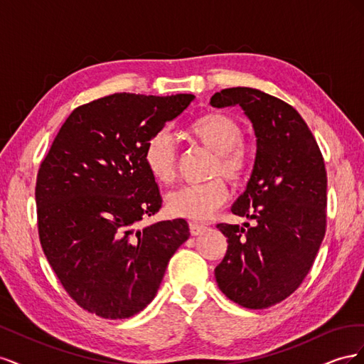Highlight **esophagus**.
I'll list each match as a JSON object with an SVG mask.
<instances>
[{"label": "esophagus", "instance_id": "1", "mask_svg": "<svg viewBox=\"0 0 364 364\" xmlns=\"http://www.w3.org/2000/svg\"><path fill=\"white\" fill-rule=\"evenodd\" d=\"M206 230V226L202 223H197V222H190V232L191 235H200Z\"/></svg>", "mask_w": 364, "mask_h": 364}]
</instances>
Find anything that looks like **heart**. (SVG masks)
<instances>
[{
	"label": "heart",
	"mask_w": 364,
	"mask_h": 364,
	"mask_svg": "<svg viewBox=\"0 0 364 364\" xmlns=\"http://www.w3.org/2000/svg\"><path fill=\"white\" fill-rule=\"evenodd\" d=\"M186 134L203 147L215 153L209 168L211 181L197 185H183L167 194V209L176 217L205 220L228 199L225 178L234 183L246 179L250 171V156L241 146L243 130L234 118L220 112H208L191 121ZM176 144L168 130H159L144 149V164L149 173L161 183L173 182L176 176Z\"/></svg>",
	"instance_id": "obj_1"
}]
</instances>
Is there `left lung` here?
<instances>
[{
  "mask_svg": "<svg viewBox=\"0 0 364 364\" xmlns=\"http://www.w3.org/2000/svg\"><path fill=\"white\" fill-rule=\"evenodd\" d=\"M211 105L241 106L257 136L247 188L230 208L257 225H217L228 237V250L215 279L230 301L262 310L299 287L322 245L325 162L304 118L279 98L238 86L215 92Z\"/></svg>",
  "mask_w": 364,
  "mask_h": 364,
  "instance_id": "obj_1",
  "label": "left lung"
}]
</instances>
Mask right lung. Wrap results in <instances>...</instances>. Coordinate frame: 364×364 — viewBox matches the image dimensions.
<instances>
[{
    "instance_id": "right-lung-1",
    "label": "right lung",
    "mask_w": 364,
    "mask_h": 364,
    "mask_svg": "<svg viewBox=\"0 0 364 364\" xmlns=\"http://www.w3.org/2000/svg\"><path fill=\"white\" fill-rule=\"evenodd\" d=\"M193 94H112L75 107L41 162L38 230L73 299L105 318H127L153 301L173 253L190 237L183 218L136 229L162 197L144 164L149 139Z\"/></svg>"
}]
</instances>
